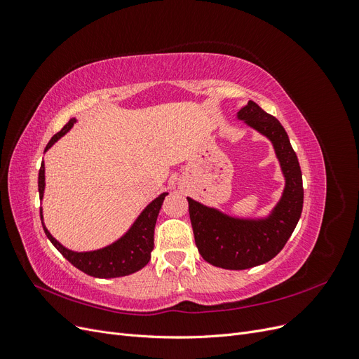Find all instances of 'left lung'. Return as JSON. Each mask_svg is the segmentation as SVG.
<instances>
[{"label": "left lung", "mask_w": 359, "mask_h": 359, "mask_svg": "<svg viewBox=\"0 0 359 359\" xmlns=\"http://www.w3.org/2000/svg\"><path fill=\"white\" fill-rule=\"evenodd\" d=\"M238 121L265 136L274 148L285 189L266 215L236 217L215 206L189 201L194 241L206 262L224 269H247L266 264L285 247L302 212L304 189L298 157L283 126L253 100L236 112Z\"/></svg>", "instance_id": "left-lung-1"}]
</instances>
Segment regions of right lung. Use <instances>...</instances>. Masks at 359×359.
<instances>
[{
  "label": "right lung",
  "mask_w": 359,
  "mask_h": 359,
  "mask_svg": "<svg viewBox=\"0 0 359 359\" xmlns=\"http://www.w3.org/2000/svg\"><path fill=\"white\" fill-rule=\"evenodd\" d=\"M76 121H78L76 118L69 119V123L61 128V132H58L49 140V144L45 148V153L53 144L58 142L64 135L70 132ZM45 163L41 161V168L39 170L40 201L45 196ZM168 194L169 193L165 191L158 194L154 201H151L142 210V212L137 215V219L133 222V224L128 227L127 232L119 236L118 240L102 248L90 250V252H74V250L64 247L60 241H57L45 226V222H43V210L40 208L43 231H45L53 247H55L73 266L81 269L82 273L95 278H116L130 276L136 273V271L142 269L149 262L151 252H153L154 248L156 222L163 201H165Z\"/></svg>",
  "instance_id": "right-lung-1"
}]
</instances>
